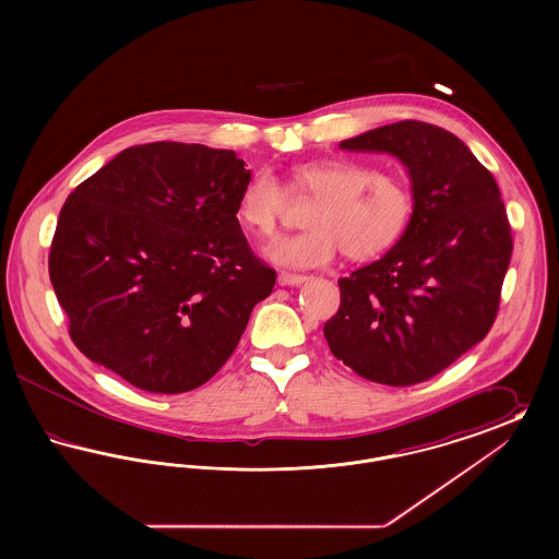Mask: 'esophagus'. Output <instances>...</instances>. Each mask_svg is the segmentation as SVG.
<instances>
[{
	"mask_svg": "<svg viewBox=\"0 0 559 559\" xmlns=\"http://www.w3.org/2000/svg\"><path fill=\"white\" fill-rule=\"evenodd\" d=\"M306 281H308V276H304V274H293V272H281L278 274V283L283 287H287V285H301Z\"/></svg>",
	"mask_w": 559,
	"mask_h": 559,
	"instance_id": "obj_1",
	"label": "esophagus"
}]
</instances>
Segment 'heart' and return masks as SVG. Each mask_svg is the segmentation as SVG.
<instances>
[{"label":"heart","mask_w":559,"mask_h":559,"mask_svg":"<svg viewBox=\"0 0 559 559\" xmlns=\"http://www.w3.org/2000/svg\"><path fill=\"white\" fill-rule=\"evenodd\" d=\"M289 192L314 201L306 213L310 228L267 249L283 266H322L340 249L349 260H371L399 242L413 215V190L400 176L367 160L335 157L295 165L287 187L266 167L255 169L240 188V224L260 239L274 237Z\"/></svg>","instance_id":"1"}]
</instances>
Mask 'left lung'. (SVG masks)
Instances as JSON below:
<instances>
[{"label": "left lung", "mask_w": 559, "mask_h": 559, "mask_svg": "<svg viewBox=\"0 0 559 559\" xmlns=\"http://www.w3.org/2000/svg\"><path fill=\"white\" fill-rule=\"evenodd\" d=\"M340 146L396 155L408 167L415 210L381 260L337 281L342 304L324 337L360 377L415 385L481 342L499 314L513 249L501 190L454 133L424 121L383 126Z\"/></svg>", "instance_id": "left-lung-1"}]
</instances>
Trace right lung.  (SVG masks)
Masks as SVG:
<instances>
[{
    "label": "right lung",
    "mask_w": 559,
    "mask_h": 559,
    "mask_svg": "<svg viewBox=\"0 0 559 559\" xmlns=\"http://www.w3.org/2000/svg\"><path fill=\"white\" fill-rule=\"evenodd\" d=\"M251 174L235 151L126 148L64 201L50 281L81 352L153 394H182L230 358L276 270L237 217Z\"/></svg>",
    "instance_id": "add662e5"
}]
</instances>
